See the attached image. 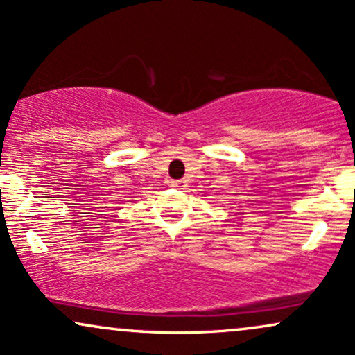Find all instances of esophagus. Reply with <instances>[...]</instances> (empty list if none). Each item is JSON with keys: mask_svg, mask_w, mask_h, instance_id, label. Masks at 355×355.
I'll return each mask as SVG.
<instances>
[{"mask_svg": "<svg viewBox=\"0 0 355 355\" xmlns=\"http://www.w3.org/2000/svg\"><path fill=\"white\" fill-rule=\"evenodd\" d=\"M170 187H173V189L183 190L187 187V182L185 180H172V182H170Z\"/></svg>", "mask_w": 355, "mask_h": 355, "instance_id": "34e87169", "label": "esophagus"}]
</instances>
